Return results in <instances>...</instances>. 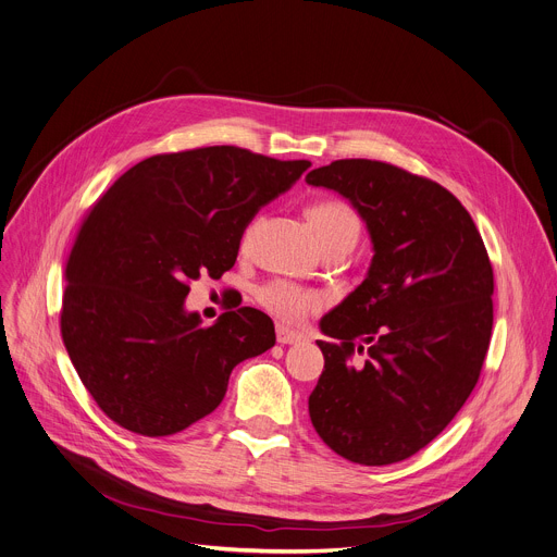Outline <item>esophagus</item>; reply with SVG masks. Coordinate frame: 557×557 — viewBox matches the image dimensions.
<instances>
[{
	"label": "esophagus",
	"mask_w": 557,
	"mask_h": 557,
	"mask_svg": "<svg viewBox=\"0 0 557 557\" xmlns=\"http://www.w3.org/2000/svg\"><path fill=\"white\" fill-rule=\"evenodd\" d=\"M276 339H278V344H299V342H304V335L297 331L285 329V325H276Z\"/></svg>",
	"instance_id": "1"
}]
</instances>
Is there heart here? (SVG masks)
I'll return each instance as SVG.
<instances>
[{"instance_id":"heart-1","label":"heart","mask_w":557,"mask_h":557,"mask_svg":"<svg viewBox=\"0 0 557 557\" xmlns=\"http://www.w3.org/2000/svg\"><path fill=\"white\" fill-rule=\"evenodd\" d=\"M310 222L319 245L329 243L342 234L357 232V220L352 211L342 202H319L310 209ZM258 301L270 314L285 323L301 321L310 310L319 306L314 292L294 285L289 281H272L258 289Z\"/></svg>"}]
</instances>
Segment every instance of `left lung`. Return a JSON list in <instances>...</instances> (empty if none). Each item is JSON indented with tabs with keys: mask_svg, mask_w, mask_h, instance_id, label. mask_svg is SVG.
Instances as JSON below:
<instances>
[{
	"mask_svg": "<svg viewBox=\"0 0 557 557\" xmlns=\"http://www.w3.org/2000/svg\"><path fill=\"white\" fill-rule=\"evenodd\" d=\"M367 224L364 281L321 317L308 411L344 459L388 466L432 443L470 398L493 333V268L463 205L391 163L339 159L306 175ZM363 355L359 360L354 352Z\"/></svg>",
	"mask_w": 557,
	"mask_h": 557,
	"instance_id": "8db88e82",
	"label": "left lung"
}]
</instances>
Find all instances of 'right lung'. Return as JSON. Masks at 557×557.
Instances as JSON below:
<instances>
[{"label": "right lung", "mask_w": 557, "mask_h": 557, "mask_svg": "<svg viewBox=\"0 0 557 557\" xmlns=\"http://www.w3.org/2000/svg\"><path fill=\"white\" fill-rule=\"evenodd\" d=\"M310 161L236 146L154 154L94 205L64 270L60 331L85 388L121 428L171 436L209 416L228 375L276 344L272 319L228 310L209 329L188 281L232 270L253 215Z\"/></svg>", "instance_id": "add662e5"}]
</instances>
